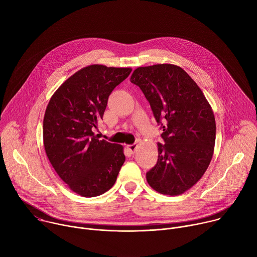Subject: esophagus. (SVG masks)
Here are the masks:
<instances>
[{
	"instance_id": "34e87169",
	"label": "esophagus",
	"mask_w": 257,
	"mask_h": 257,
	"mask_svg": "<svg viewBox=\"0 0 257 257\" xmlns=\"http://www.w3.org/2000/svg\"><path fill=\"white\" fill-rule=\"evenodd\" d=\"M126 148H127V150H128L131 154H134L135 151H136V149H137V144H136V143H134V144H128V145H126Z\"/></svg>"
}]
</instances>
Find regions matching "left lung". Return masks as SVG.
Instances as JSON below:
<instances>
[{"mask_svg": "<svg viewBox=\"0 0 257 257\" xmlns=\"http://www.w3.org/2000/svg\"><path fill=\"white\" fill-rule=\"evenodd\" d=\"M130 81L139 86L162 124L165 144L158 143V163L148 173L150 186L165 195H180L201 179L212 159L215 120L196 82L181 67H138Z\"/></svg>", "mask_w": 257, "mask_h": 257, "instance_id": "8db88e82", "label": "left lung"}]
</instances>
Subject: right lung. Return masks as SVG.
<instances>
[{
	"instance_id": "add662e5",
	"label": "right lung",
	"mask_w": 257,
	"mask_h": 257,
	"mask_svg": "<svg viewBox=\"0 0 257 257\" xmlns=\"http://www.w3.org/2000/svg\"><path fill=\"white\" fill-rule=\"evenodd\" d=\"M131 68L89 65L74 73L52 95L44 118V145L59 177L73 191L94 197L111 189L125 162L121 144L93 133L108 95Z\"/></svg>"
}]
</instances>
